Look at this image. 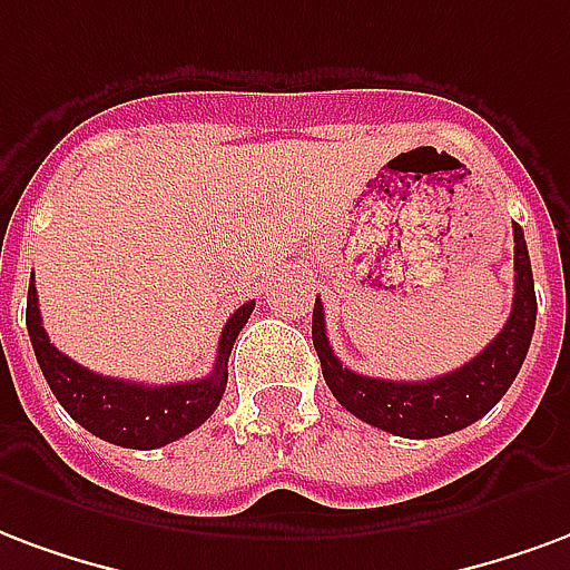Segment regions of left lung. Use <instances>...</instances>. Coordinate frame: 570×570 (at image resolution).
I'll return each instance as SVG.
<instances>
[{
    "instance_id": "obj_1",
    "label": "left lung",
    "mask_w": 570,
    "mask_h": 570,
    "mask_svg": "<svg viewBox=\"0 0 570 570\" xmlns=\"http://www.w3.org/2000/svg\"><path fill=\"white\" fill-rule=\"evenodd\" d=\"M513 243H517L513 245L517 276H513V309L507 325L476 358L434 380H376L343 367V361L336 358L327 340L325 306L322 301H315L313 346L322 361L327 389L334 392L336 401L361 422L410 440L443 438L483 419L517 380L519 367L529 355L534 318H538L529 245L519 224H513Z\"/></svg>"
}]
</instances>
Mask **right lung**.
<instances>
[{
  "mask_svg": "<svg viewBox=\"0 0 570 570\" xmlns=\"http://www.w3.org/2000/svg\"><path fill=\"white\" fill-rule=\"evenodd\" d=\"M252 309H255V301L243 303L227 318L222 340H218V358L209 376L173 382V385H145V382L102 376L63 355L41 327L39 294L32 282L27 291V331L53 397L78 425L115 446L157 450L190 434L218 410L224 389H227V358Z\"/></svg>",
  "mask_w": 570,
  "mask_h": 570,
  "instance_id": "1",
  "label": "right lung"
}]
</instances>
